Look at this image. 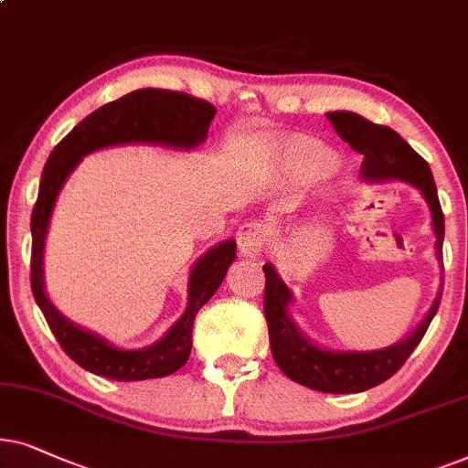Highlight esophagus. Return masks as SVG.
Listing matches in <instances>:
<instances>
[{
  "label": "esophagus",
  "mask_w": 468,
  "mask_h": 468,
  "mask_svg": "<svg viewBox=\"0 0 468 468\" xmlns=\"http://www.w3.org/2000/svg\"><path fill=\"white\" fill-rule=\"evenodd\" d=\"M267 235H270V230H267L263 222H254L252 220V222L241 224L239 230H238L239 252L248 259H259L261 250L265 248Z\"/></svg>",
  "instance_id": "esophagus-1"
}]
</instances>
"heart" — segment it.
Wrapping results in <instances>:
<instances>
[{
	"label": "heart",
	"mask_w": 468,
	"mask_h": 468,
	"mask_svg": "<svg viewBox=\"0 0 468 468\" xmlns=\"http://www.w3.org/2000/svg\"><path fill=\"white\" fill-rule=\"evenodd\" d=\"M284 169L297 179H314L334 169V155L323 143L299 136L282 149Z\"/></svg>",
	"instance_id": "heart-1"
}]
</instances>
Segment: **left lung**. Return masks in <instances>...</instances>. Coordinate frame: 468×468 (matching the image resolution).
Segmentation results:
<instances>
[{"label": "left lung", "instance_id": "8db88e82", "mask_svg": "<svg viewBox=\"0 0 468 468\" xmlns=\"http://www.w3.org/2000/svg\"><path fill=\"white\" fill-rule=\"evenodd\" d=\"M329 122L338 130L342 141L348 143L355 152L364 155L361 176L364 179H404L417 186L426 197L432 211L434 233H437V252L441 257L445 238V218L441 209L437 184L428 162L402 139L396 130L381 123L368 122L366 117L348 111L327 113ZM265 271V295L263 310L270 332V346L273 361L286 377L310 389L325 391V394H357L370 389L394 377L402 368L404 361L410 357L415 346L420 345L423 334L437 314L441 295L430 308L426 319L409 338L398 345L372 353H345V351H323L310 345L292 325L291 316L286 314V303L291 302V292L286 289L271 265H263Z\"/></svg>", "mask_w": 468, "mask_h": 468}]
</instances>
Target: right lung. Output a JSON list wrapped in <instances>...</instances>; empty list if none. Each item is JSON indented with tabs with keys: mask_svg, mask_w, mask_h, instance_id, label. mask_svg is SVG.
Segmentation results:
<instances>
[{
	"mask_svg": "<svg viewBox=\"0 0 468 468\" xmlns=\"http://www.w3.org/2000/svg\"><path fill=\"white\" fill-rule=\"evenodd\" d=\"M214 104L184 91L136 90L104 104L79 122L48 155L42 171L38 201L31 211V292L59 346L80 368L113 381H145L182 368L192 351V325L203 303L218 291L235 261V241H222L205 254L190 273L188 308L160 342L139 351H122L98 335L83 332L64 319L47 299L42 286V250L55 198L66 177L85 154L120 143H162L171 147H195L207 136Z\"/></svg>",
	"mask_w": 468,
	"mask_h": 468,
	"instance_id": "add662e5",
	"label": "right lung"
}]
</instances>
